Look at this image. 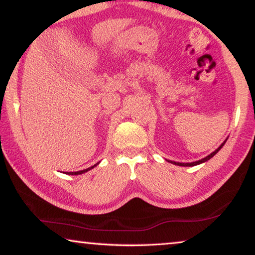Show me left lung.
I'll use <instances>...</instances> for the list:
<instances>
[{
  "instance_id": "8db88e82",
  "label": "left lung",
  "mask_w": 255,
  "mask_h": 255,
  "mask_svg": "<svg viewBox=\"0 0 255 255\" xmlns=\"http://www.w3.org/2000/svg\"><path fill=\"white\" fill-rule=\"evenodd\" d=\"M225 142H226V141H225ZM225 142H223V143L221 144V146L218 148L217 150L213 151L212 154H210L209 156H206L205 158H203V159H201V160H197V162H193V163H177V162H171V163H173V164H175V165H179V166H195V165H198V164H201V163H204V162H206V160H209L210 158H212L213 156H214L215 154H217V152H218L219 150L221 149L223 144H225Z\"/></svg>"
}]
</instances>
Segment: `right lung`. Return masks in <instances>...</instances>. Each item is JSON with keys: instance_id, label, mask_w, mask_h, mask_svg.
Here are the masks:
<instances>
[{"instance_id": "add662e5", "label": "right lung", "mask_w": 255, "mask_h": 255, "mask_svg": "<svg viewBox=\"0 0 255 255\" xmlns=\"http://www.w3.org/2000/svg\"><path fill=\"white\" fill-rule=\"evenodd\" d=\"M97 164H98V163H97ZM97 164H95V165L91 166V167H89V168H85V170H82V171H78V172H69L68 174H82V173H84V172H87V171H89V170H91V168H93L95 166H97Z\"/></svg>"}]
</instances>
